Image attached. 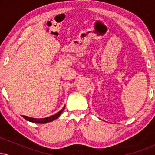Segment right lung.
Here are the masks:
<instances>
[{
	"label": "right lung",
	"mask_w": 155,
	"mask_h": 155,
	"mask_svg": "<svg viewBox=\"0 0 155 155\" xmlns=\"http://www.w3.org/2000/svg\"><path fill=\"white\" fill-rule=\"evenodd\" d=\"M65 106H64V107L63 108V109L60 110L59 112H58V113H57V114H55L54 115H52V116L49 117H46V118L35 119V118H32V117H27V116H22V117L24 119H25L26 120L29 121V122H35V123H47V122H52L53 120H56V119H58V117H60V115L61 114L62 112L63 111L64 108H65Z\"/></svg>",
	"instance_id": "obj_1"
}]
</instances>
